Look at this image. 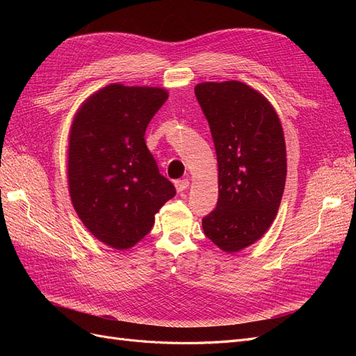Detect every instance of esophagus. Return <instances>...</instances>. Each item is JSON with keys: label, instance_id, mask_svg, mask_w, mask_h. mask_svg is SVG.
<instances>
[{"label": "esophagus", "instance_id": "obj_1", "mask_svg": "<svg viewBox=\"0 0 356 356\" xmlns=\"http://www.w3.org/2000/svg\"><path fill=\"white\" fill-rule=\"evenodd\" d=\"M188 184H190V181H188V179H178V181H175L177 191H178V193H182L184 190H187Z\"/></svg>", "mask_w": 356, "mask_h": 356}]
</instances>
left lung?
Returning <instances> with one entry per match:
<instances>
[{
    "instance_id": "obj_1",
    "label": "left lung",
    "mask_w": 356,
    "mask_h": 356,
    "mask_svg": "<svg viewBox=\"0 0 356 356\" xmlns=\"http://www.w3.org/2000/svg\"><path fill=\"white\" fill-rule=\"evenodd\" d=\"M218 161V202L203 217L204 234L225 252L252 245L270 227L285 188L281 120L261 93L241 81L195 88Z\"/></svg>"
}]
</instances>
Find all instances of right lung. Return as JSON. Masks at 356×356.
<instances>
[{
  "mask_svg": "<svg viewBox=\"0 0 356 356\" xmlns=\"http://www.w3.org/2000/svg\"><path fill=\"white\" fill-rule=\"evenodd\" d=\"M168 99L160 88L110 84L75 114L70 132L68 184L88 230L114 250H127L154 225L175 196L145 144V131Z\"/></svg>",
  "mask_w": 356,
  "mask_h": 356,
  "instance_id": "right-lung-1",
  "label": "right lung"
}]
</instances>
